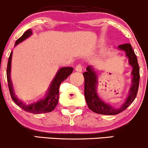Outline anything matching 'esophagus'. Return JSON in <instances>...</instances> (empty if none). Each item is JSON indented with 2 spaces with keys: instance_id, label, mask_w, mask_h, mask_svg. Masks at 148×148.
I'll list each match as a JSON object with an SVG mask.
<instances>
[{
  "instance_id": "esophagus-1",
  "label": "esophagus",
  "mask_w": 148,
  "mask_h": 148,
  "mask_svg": "<svg viewBox=\"0 0 148 148\" xmlns=\"http://www.w3.org/2000/svg\"><path fill=\"white\" fill-rule=\"evenodd\" d=\"M82 69H83V66L81 65V64H78L77 66L75 67V71H77V72L81 73L82 71Z\"/></svg>"
}]
</instances>
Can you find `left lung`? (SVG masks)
Wrapping results in <instances>:
<instances>
[{"label":"left lung","instance_id":"left-lung-1","mask_svg":"<svg viewBox=\"0 0 148 148\" xmlns=\"http://www.w3.org/2000/svg\"><path fill=\"white\" fill-rule=\"evenodd\" d=\"M118 48L124 52L128 59L129 64L132 67V71L131 72L132 76L131 81L132 85L125 101L123 102L121 107L119 108L113 107L108 103H106L99 97L98 94V75L91 66H88L86 67V72L83 73L84 77V96L88 108L97 114L103 115H116L127 108L136 98L140 79L139 66L137 57L130 43L121 45L119 46Z\"/></svg>","mask_w":148,"mask_h":148}]
</instances>
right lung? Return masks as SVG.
Listing matches in <instances>:
<instances>
[{
  "mask_svg": "<svg viewBox=\"0 0 148 148\" xmlns=\"http://www.w3.org/2000/svg\"><path fill=\"white\" fill-rule=\"evenodd\" d=\"M32 34V29H29L23 34L16 41L14 46H17L18 43H21L24 40L29 37ZM12 52L10 53L8 59V67H7V78L10 93L13 101L19 107L25 110V112L32 113V114H43L53 111L58 104L60 92L59 88L61 83L66 79L70 75L73 73V68L72 67H62L60 68L55 74L53 79L51 81L48 86V90L45 95L39 100L31 103H25L21 100L18 99L14 92V88L12 86L11 78H10V73H11V62H12Z\"/></svg>",
  "mask_w": 148,
  "mask_h": 148,
  "instance_id": "add662e5",
  "label": "right lung"
}]
</instances>
